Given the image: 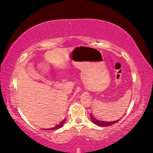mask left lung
Returning a JSON list of instances; mask_svg holds the SVG:
<instances>
[{
  "label": "left lung",
  "instance_id": "left-lung-1",
  "mask_svg": "<svg viewBox=\"0 0 153 153\" xmlns=\"http://www.w3.org/2000/svg\"><path fill=\"white\" fill-rule=\"evenodd\" d=\"M90 116L91 119L93 121L94 123H95L96 125L101 127H106V126H110L113 124H114L116 122H118V120H114V121H112V120H101L98 117H96L95 115L93 114L92 113H90Z\"/></svg>",
  "mask_w": 153,
  "mask_h": 153
}]
</instances>
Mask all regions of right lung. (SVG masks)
<instances>
[{
	"mask_svg": "<svg viewBox=\"0 0 153 153\" xmlns=\"http://www.w3.org/2000/svg\"><path fill=\"white\" fill-rule=\"evenodd\" d=\"M65 120H64L63 121H62L59 124H58V125H56V126H54V127H53V128H48V129H44V130H54V129H58V128H60V127H62V125L64 124V122H65Z\"/></svg>",
	"mask_w": 153,
	"mask_h": 153,
	"instance_id": "add662e5",
	"label": "right lung"
}]
</instances>
